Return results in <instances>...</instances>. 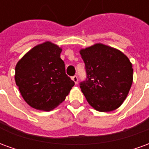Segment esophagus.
<instances>
[{"label":"esophagus","instance_id":"34e87169","mask_svg":"<svg viewBox=\"0 0 149 149\" xmlns=\"http://www.w3.org/2000/svg\"><path fill=\"white\" fill-rule=\"evenodd\" d=\"M72 81H74L75 84H77V82H78V78H77V76H73V77H72Z\"/></svg>","mask_w":149,"mask_h":149}]
</instances>
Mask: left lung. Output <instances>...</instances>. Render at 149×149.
Listing matches in <instances>:
<instances>
[{
	"instance_id": "left-lung-1",
	"label": "left lung",
	"mask_w": 149,
	"mask_h": 149,
	"mask_svg": "<svg viewBox=\"0 0 149 149\" xmlns=\"http://www.w3.org/2000/svg\"><path fill=\"white\" fill-rule=\"evenodd\" d=\"M80 54L87 75L80 87L88 104L99 112L118 109L132 84L129 59L118 49L100 43L81 49Z\"/></svg>"
}]
</instances>
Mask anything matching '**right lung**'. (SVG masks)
<instances>
[{
    "label": "right lung",
    "mask_w": 149,
    "mask_h": 149,
    "mask_svg": "<svg viewBox=\"0 0 149 149\" xmlns=\"http://www.w3.org/2000/svg\"><path fill=\"white\" fill-rule=\"evenodd\" d=\"M62 49L50 41L35 46L17 62L15 81L32 108L50 111L65 100L74 81L65 73Z\"/></svg>",
    "instance_id": "right-lung-1"
}]
</instances>
